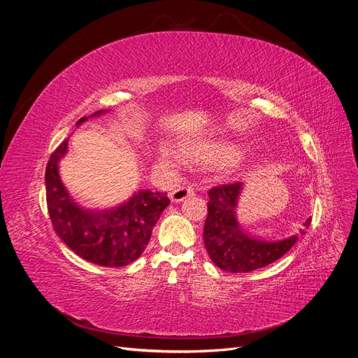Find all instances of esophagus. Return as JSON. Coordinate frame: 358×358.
Instances as JSON below:
<instances>
[{"mask_svg":"<svg viewBox=\"0 0 358 358\" xmlns=\"http://www.w3.org/2000/svg\"><path fill=\"white\" fill-rule=\"evenodd\" d=\"M194 194V188L192 187H179V188H175L173 191H170V200L175 201V203H179L182 200H185L187 197L192 196Z\"/></svg>","mask_w":358,"mask_h":358,"instance_id":"esophagus-1","label":"esophagus"}]
</instances>
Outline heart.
Here are the masks:
<instances>
[{
	"label": "heart",
	"instance_id": "1",
	"mask_svg": "<svg viewBox=\"0 0 358 358\" xmlns=\"http://www.w3.org/2000/svg\"><path fill=\"white\" fill-rule=\"evenodd\" d=\"M183 152L189 159L200 162V164L233 166L242 161L246 150L233 142L201 140V142H189L183 145ZM159 157L171 167L180 164V158L166 145L159 148Z\"/></svg>",
	"mask_w": 358,
	"mask_h": 358
}]
</instances>
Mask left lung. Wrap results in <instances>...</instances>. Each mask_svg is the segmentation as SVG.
I'll use <instances>...</instances> for the list:
<instances>
[{
    "label": "left lung",
    "instance_id": "obj_1",
    "mask_svg": "<svg viewBox=\"0 0 358 358\" xmlns=\"http://www.w3.org/2000/svg\"><path fill=\"white\" fill-rule=\"evenodd\" d=\"M243 189L242 182L209 189L208 218L204 222L203 241L212 262L231 273L252 272L272 264L287 254L299 239L292 234L280 241H266L249 234L237 221V201ZM310 218L303 222L308 229ZM300 230V234L305 233Z\"/></svg>",
    "mask_w": 358,
    "mask_h": 358
}]
</instances>
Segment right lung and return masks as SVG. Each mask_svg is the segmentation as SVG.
Masks as SVG:
<instances>
[{"label":"right lung","instance_id":"obj_1","mask_svg":"<svg viewBox=\"0 0 358 358\" xmlns=\"http://www.w3.org/2000/svg\"><path fill=\"white\" fill-rule=\"evenodd\" d=\"M104 110L92 116L103 115ZM88 117H82L78 125ZM69 140L55 149L46 167V201L53 230L73 252L94 264L122 267L145 251L170 200L166 192L140 189L112 208L91 209L76 203L59 178L58 162L66 155Z\"/></svg>","mask_w":358,"mask_h":358}]
</instances>
